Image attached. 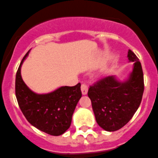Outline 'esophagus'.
<instances>
[{"label": "esophagus", "instance_id": "34e87169", "mask_svg": "<svg viewBox=\"0 0 158 158\" xmlns=\"http://www.w3.org/2000/svg\"><path fill=\"white\" fill-rule=\"evenodd\" d=\"M81 91H82V94H83V95L87 94L88 86H86V84H82V86H81Z\"/></svg>", "mask_w": 158, "mask_h": 158}]
</instances>
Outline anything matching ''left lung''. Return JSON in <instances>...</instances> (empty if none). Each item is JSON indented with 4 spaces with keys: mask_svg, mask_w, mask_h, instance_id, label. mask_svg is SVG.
I'll return each mask as SVG.
<instances>
[{
    "mask_svg": "<svg viewBox=\"0 0 158 158\" xmlns=\"http://www.w3.org/2000/svg\"><path fill=\"white\" fill-rule=\"evenodd\" d=\"M132 72L125 80L109 76L99 80L88 90L97 124L107 132L118 130L128 123L139 108L144 90L143 73L138 57L128 51Z\"/></svg>",
    "mask_w": 158,
    "mask_h": 158,
    "instance_id": "1",
    "label": "left lung"
}]
</instances>
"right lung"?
Listing matches in <instances>:
<instances>
[{"label": "right lung", "mask_w": 158, "mask_h": 158, "mask_svg": "<svg viewBox=\"0 0 158 158\" xmlns=\"http://www.w3.org/2000/svg\"><path fill=\"white\" fill-rule=\"evenodd\" d=\"M22 60L15 78L18 104L28 122L42 132L60 135L71 126L72 114L82 97L80 86H61L48 94H36L29 89L21 76V68L29 54Z\"/></svg>", "instance_id": "add662e5"}]
</instances>
